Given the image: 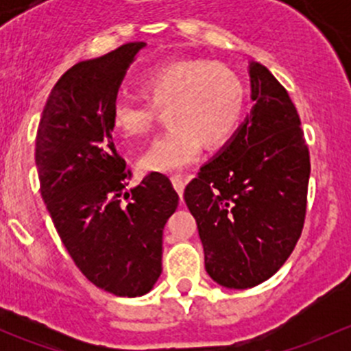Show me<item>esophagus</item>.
<instances>
[{
	"instance_id": "obj_1",
	"label": "esophagus",
	"mask_w": 351,
	"mask_h": 351,
	"mask_svg": "<svg viewBox=\"0 0 351 351\" xmlns=\"http://www.w3.org/2000/svg\"><path fill=\"white\" fill-rule=\"evenodd\" d=\"M171 183H173V189L176 190V193H178V195H182L183 190H185V183H186L185 178H182L180 175H173Z\"/></svg>"
}]
</instances>
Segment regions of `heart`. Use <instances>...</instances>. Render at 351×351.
<instances>
[{"instance_id": "1", "label": "heart", "mask_w": 351, "mask_h": 351, "mask_svg": "<svg viewBox=\"0 0 351 351\" xmlns=\"http://www.w3.org/2000/svg\"><path fill=\"white\" fill-rule=\"evenodd\" d=\"M143 100L119 98L112 107L113 130L139 139L153 130L158 110H166L169 129L154 139L141 158V169L175 173L200 153L202 143H224L241 120L246 86L229 66L207 61H180L158 67L139 84Z\"/></svg>"}]
</instances>
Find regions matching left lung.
Segmentation results:
<instances>
[{"instance_id":"8db88e82","label":"left lung","mask_w":351,"mask_h":351,"mask_svg":"<svg viewBox=\"0 0 351 351\" xmlns=\"http://www.w3.org/2000/svg\"><path fill=\"white\" fill-rule=\"evenodd\" d=\"M251 115L186 185L205 270L217 284L250 289L268 280L295 247L306 219L309 149L289 93L251 62Z\"/></svg>"}]
</instances>
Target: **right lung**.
Returning a JSON list of instances; mask_svg holds the SVG:
<instances>
[{
    "label": "right lung",
    "instance_id": "1",
    "mask_svg": "<svg viewBox=\"0 0 351 351\" xmlns=\"http://www.w3.org/2000/svg\"><path fill=\"white\" fill-rule=\"evenodd\" d=\"M144 42L77 62L52 88L35 143L40 193L81 274L113 295L149 292L161 275L162 229L178 193L151 173L127 192L132 171L112 141V107Z\"/></svg>",
    "mask_w": 351,
    "mask_h": 351
}]
</instances>
